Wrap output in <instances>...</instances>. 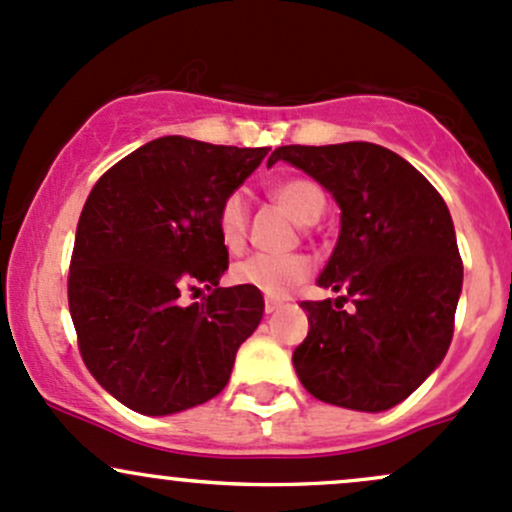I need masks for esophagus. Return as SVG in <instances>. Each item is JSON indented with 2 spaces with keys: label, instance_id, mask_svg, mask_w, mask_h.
I'll list each match as a JSON object with an SVG mask.
<instances>
[{
  "label": "esophagus",
  "instance_id": "1",
  "mask_svg": "<svg viewBox=\"0 0 512 512\" xmlns=\"http://www.w3.org/2000/svg\"><path fill=\"white\" fill-rule=\"evenodd\" d=\"M282 306H284L282 299H272V296H267V299H265V313L279 311V308H282Z\"/></svg>",
  "mask_w": 512,
  "mask_h": 512
}]
</instances>
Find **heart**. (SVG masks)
Segmentation results:
<instances>
[{"label":"heart","instance_id":"heart-1","mask_svg":"<svg viewBox=\"0 0 512 512\" xmlns=\"http://www.w3.org/2000/svg\"><path fill=\"white\" fill-rule=\"evenodd\" d=\"M272 196L296 221L311 226L325 209V194L313 179L289 177L272 187ZM218 238L226 250L238 252L247 235V199L240 189L221 201L216 213ZM311 274V260L306 255H250L235 262L230 279L240 286L260 291L267 296H286L294 286L306 282Z\"/></svg>","mask_w":512,"mask_h":512}]
</instances>
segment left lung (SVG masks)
<instances>
[{
  "instance_id": "1",
  "label": "left lung",
  "mask_w": 512,
  "mask_h": 512,
  "mask_svg": "<svg viewBox=\"0 0 512 512\" xmlns=\"http://www.w3.org/2000/svg\"><path fill=\"white\" fill-rule=\"evenodd\" d=\"M335 196L340 238L318 277L338 299L301 301L308 335L294 350L318 401L379 413L435 372L454 333L464 265L449 209L411 162L374 143L282 145ZM352 300V312L341 306Z\"/></svg>"
}]
</instances>
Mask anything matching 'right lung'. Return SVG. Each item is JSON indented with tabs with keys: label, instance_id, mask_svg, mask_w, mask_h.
I'll use <instances>...</instances> for the list:
<instances>
[{
	"label": "right lung",
	"instance_id": "add662e5",
	"mask_svg": "<svg viewBox=\"0 0 512 512\" xmlns=\"http://www.w3.org/2000/svg\"><path fill=\"white\" fill-rule=\"evenodd\" d=\"M267 153L157 138L101 174L84 201L67 303L89 374L131 411L206 403L226 389L235 352L260 325V291L218 286L228 250L216 213ZM201 285L204 300L183 301Z\"/></svg>",
	"mask_w": 512,
	"mask_h": 512
}]
</instances>
